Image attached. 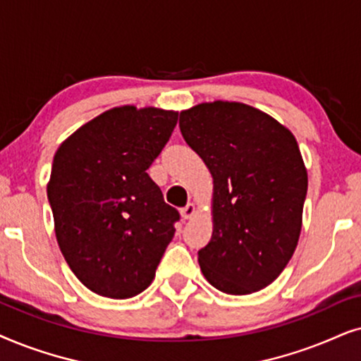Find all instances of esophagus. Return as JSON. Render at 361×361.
<instances>
[{
  "label": "esophagus",
  "mask_w": 361,
  "mask_h": 361,
  "mask_svg": "<svg viewBox=\"0 0 361 361\" xmlns=\"http://www.w3.org/2000/svg\"><path fill=\"white\" fill-rule=\"evenodd\" d=\"M196 214V206L193 203H188L185 208H181V218L191 219Z\"/></svg>",
  "instance_id": "obj_1"
}]
</instances>
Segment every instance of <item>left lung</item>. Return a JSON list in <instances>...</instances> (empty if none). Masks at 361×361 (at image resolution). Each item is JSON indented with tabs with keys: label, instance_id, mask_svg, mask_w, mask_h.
I'll return each instance as SVG.
<instances>
[{
	"label": "left lung",
	"instance_id": "obj_1",
	"mask_svg": "<svg viewBox=\"0 0 361 361\" xmlns=\"http://www.w3.org/2000/svg\"><path fill=\"white\" fill-rule=\"evenodd\" d=\"M185 142L213 176V236L198 251L211 286L233 295L267 287L299 243L307 170L289 128L241 102L180 114Z\"/></svg>",
	"mask_w": 361,
	"mask_h": 361
}]
</instances>
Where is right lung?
<instances>
[{"mask_svg":"<svg viewBox=\"0 0 361 361\" xmlns=\"http://www.w3.org/2000/svg\"><path fill=\"white\" fill-rule=\"evenodd\" d=\"M178 112L110 109L57 148L49 200L57 244L82 284L130 299L152 284L180 213L147 170L170 140Z\"/></svg>","mask_w":361,"mask_h":361,"instance_id":"right-lung-1","label":"right lung"}]
</instances>
